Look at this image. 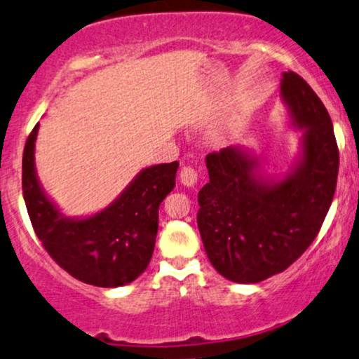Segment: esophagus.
I'll return each mask as SVG.
<instances>
[{
  "instance_id": "34e87169",
  "label": "esophagus",
  "mask_w": 359,
  "mask_h": 359,
  "mask_svg": "<svg viewBox=\"0 0 359 359\" xmlns=\"http://www.w3.org/2000/svg\"><path fill=\"white\" fill-rule=\"evenodd\" d=\"M180 180H181V183L184 184V187L193 188L196 184V181H198V172H196L195 168L184 166L180 172Z\"/></svg>"
}]
</instances>
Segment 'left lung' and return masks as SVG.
<instances>
[{"label": "left lung", "mask_w": 359, "mask_h": 359, "mask_svg": "<svg viewBox=\"0 0 359 359\" xmlns=\"http://www.w3.org/2000/svg\"><path fill=\"white\" fill-rule=\"evenodd\" d=\"M280 97L302 130L287 175L265 178L259 156L242 146L205 159L210 183L198 193V229L217 272L238 284L262 282L296 262L321 230L336 191L339 151L321 99L294 72L282 74Z\"/></svg>", "instance_id": "obj_1"}]
</instances>
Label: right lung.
Wrapping results in <instances>:
<instances>
[{
	"mask_svg": "<svg viewBox=\"0 0 359 359\" xmlns=\"http://www.w3.org/2000/svg\"><path fill=\"white\" fill-rule=\"evenodd\" d=\"M33 128L23 151V198L36 237L63 271L97 287H121L149 265L158 233V210L175 188L180 163L144 168L102 212L65 217L45 195L35 170Z\"/></svg>",
	"mask_w": 359,
	"mask_h": 359,
	"instance_id": "obj_1",
	"label": "right lung"
}]
</instances>
